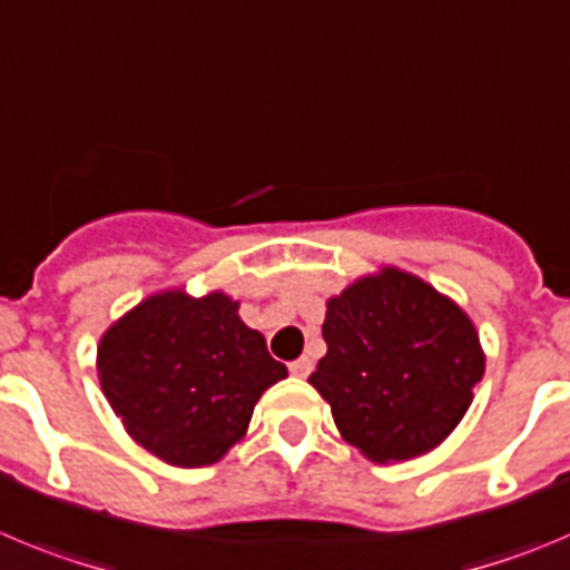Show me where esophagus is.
Returning <instances> with one entry per match:
<instances>
[{
	"mask_svg": "<svg viewBox=\"0 0 570 570\" xmlns=\"http://www.w3.org/2000/svg\"><path fill=\"white\" fill-rule=\"evenodd\" d=\"M289 372L295 374V377H306V374L312 372V361L309 357H297V361L289 363Z\"/></svg>",
	"mask_w": 570,
	"mask_h": 570,
	"instance_id": "1",
	"label": "esophagus"
}]
</instances>
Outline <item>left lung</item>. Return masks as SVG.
Instances as JSON below:
<instances>
[{
  "mask_svg": "<svg viewBox=\"0 0 570 570\" xmlns=\"http://www.w3.org/2000/svg\"><path fill=\"white\" fill-rule=\"evenodd\" d=\"M326 355L309 383L343 440L374 463L443 443L471 406L485 357L458 304L400 269L361 278L326 304Z\"/></svg>",
  "mask_w": 570,
  "mask_h": 570,
  "instance_id": "left-lung-1",
  "label": "left lung"
}]
</instances>
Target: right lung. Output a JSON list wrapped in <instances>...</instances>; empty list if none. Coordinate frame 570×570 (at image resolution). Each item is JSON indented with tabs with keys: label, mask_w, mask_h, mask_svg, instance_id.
I'll list each match as a JSON object with an SVG mask.
<instances>
[{
	"label": "right lung",
	"mask_w": 570,
	"mask_h": 570,
	"mask_svg": "<svg viewBox=\"0 0 570 570\" xmlns=\"http://www.w3.org/2000/svg\"><path fill=\"white\" fill-rule=\"evenodd\" d=\"M286 366L224 292H164L112 323L99 343L107 403L164 463L198 469L247 432L253 409Z\"/></svg>",
	"instance_id": "1"
}]
</instances>
